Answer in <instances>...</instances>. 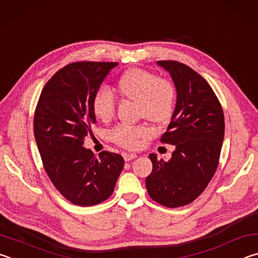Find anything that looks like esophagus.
Instances as JSON below:
<instances>
[{
	"mask_svg": "<svg viewBox=\"0 0 258 258\" xmlns=\"http://www.w3.org/2000/svg\"><path fill=\"white\" fill-rule=\"evenodd\" d=\"M138 155L137 154H134V153H123V159L125 162H129L134 159H136Z\"/></svg>",
	"mask_w": 258,
	"mask_h": 258,
	"instance_id": "obj_1",
	"label": "esophagus"
}]
</instances>
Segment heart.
Listing matches in <instances>:
<instances>
[{
    "instance_id": "heart-1",
    "label": "heart",
    "mask_w": 258,
    "mask_h": 258,
    "mask_svg": "<svg viewBox=\"0 0 258 258\" xmlns=\"http://www.w3.org/2000/svg\"><path fill=\"white\" fill-rule=\"evenodd\" d=\"M116 90L121 97L137 103L139 117H146L155 125H165L172 119L177 105V90L168 79L144 69H129L116 81ZM92 108L97 119L110 121L115 112V98L105 86L96 89L92 98ZM151 135L147 123L136 125L119 124L111 130L113 143L126 150H137L142 142Z\"/></svg>"
}]
</instances>
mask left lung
Segmentation results:
<instances>
[{"mask_svg":"<svg viewBox=\"0 0 258 258\" xmlns=\"http://www.w3.org/2000/svg\"><path fill=\"white\" fill-rule=\"evenodd\" d=\"M170 72L177 89V105L161 143L174 145L168 162L150 154L148 195L159 204H190L205 190L219 165L224 137V114L209 83L183 63L157 61Z\"/></svg>","mask_w":258,"mask_h":258,"instance_id":"1","label":"left lung"}]
</instances>
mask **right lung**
Masks as SVG:
<instances>
[{"label": "right lung", "mask_w": 258, "mask_h": 258, "mask_svg": "<svg viewBox=\"0 0 258 258\" xmlns=\"http://www.w3.org/2000/svg\"><path fill=\"white\" fill-rule=\"evenodd\" d=\"M116 62L70 63L49 79L40 93L34 135L43 166L57 191L78 206L106 201L124 165L120 154L103 151L98 157L83 147L96 122L94 93Z\"/></svg>", "instance_id": "1"}]
</instances>
